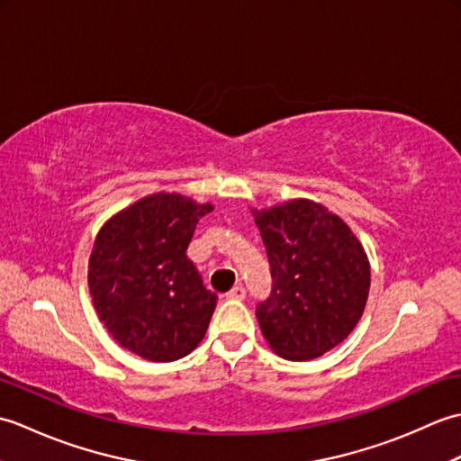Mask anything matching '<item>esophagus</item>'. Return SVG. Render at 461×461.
<instances>
[{
  "label": "esophagus",
  "instance_id": "obj_1",
  "mask_svg": "<svg viewBox=\"0 0 461 461\" xmlns=\"http://www.w3.org/2000/svg\"><path fill=\"white\" fill-rule=\"evenodd\" d=\"M225 297L233 299V301H241V299H246V289H243L241 285H236L233 289H230L228 293H225Z\"/></svg>",
  "mask_w": 461,
  "mask_h": 461
}]
</instances>
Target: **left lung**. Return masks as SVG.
Masks as SVG:
<instances>
[{
  "label": "left lung",
  "instance_id": "obj_1",
  "mask_svg": "<svg viewBox=\"0 0 461 461\" xmlns=\"http://www.w3.org/2000/svg\"><path fill=\"white\" fill-rule=\"evenodd\" d=\"M273 285L256 315L269 347L289 360L325 355L345 340L370 289L366 253L339 215L309 200L256 212Z\"/></svg>",
  "mask_w": 461,
  "mask_h": 461
}]
</instances>
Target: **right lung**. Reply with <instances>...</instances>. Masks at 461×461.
Masks as SVG:
<instances>
[{"label": "right lung", "instance_id": "obj_1", "mask_svg": "<svg viewBox=\"0 0 461 461\" xmlns=\"http://www.w3.org/2000/svg\"><path fill=\"white\" fill-rule=\"evenodd\" d=\"M212 205L156 194L106 221L89 259V289L104 329L152 362L178 360L200 345L218 295L185 256Z\"/></svg>", "mask_w": 461, "mask_h": 461}]
</instances>
